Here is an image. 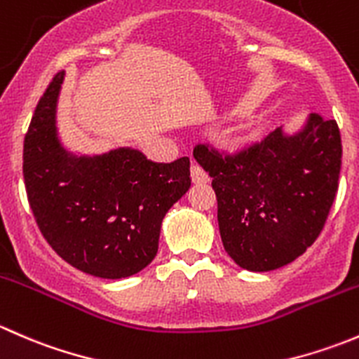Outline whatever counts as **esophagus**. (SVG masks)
<instances>
[{
	"mask_svg": "<svg viewBox=\"0 0 359 359\" xmlns=\"http://www.w3.org/2000/svg\"><path fill=\"white\" fill-rule=\"evenodd\" d=\"M191 177H193L194 184H206L210 179L208 173H206L200 165H194V163L193 166H191Z\"/></svg>",
	"mask_w": 359,
	"mask_h": 359,
	"instance_id": "obj_1",
	"label": "esophagus"
}]
</instances>
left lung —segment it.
I'll return each instance as SVG.
<instances>
[{"instance_id": "1", "label": "left lung", "mask_w": 359, "mask_h": 359, "mask_svg": "<svg viewBox=\"0 0 359 359\" xmlns=\"http://www.w3.org/2000/svg\"><path fill=\"white\" fill-rule=\"evenodd\" d=\"M212 177L227 255L253 273L293 262L320 236L340 173L335 119L309 114L297 130L278 126L234 154L196 146Z\"/></svg>"}]
</instances>
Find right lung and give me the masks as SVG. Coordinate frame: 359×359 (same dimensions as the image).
<instances>
[{
	"instance_id": "1",
	"label": "right lung",
	"mask_w": 359,
	"mask_h": 359,
	"mask_svg": "<svg viewBox=\"0 0 359 359\" xmlns=\"http://www.w3.org/2000/svg\"><path fill=\"white\" fill-rule=\"evenodd\" d=\"M66 71L36 106L24 139V180L50 247L76 269L121 280L158 253L166 212L191 187L189 158L154 163L133 147L81 154L62 142L57 106Z\"/></svg>"
}]
</instances>
